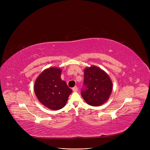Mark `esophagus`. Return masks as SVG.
<instances>
[{
	"label": "esophagus",
	"mask_w": 150,
	"mask_h": 150,
	"mask_svg": "<svg viewBox=\"0 0 150 150\" xmlns=\"http://www.w3.org/2000/svg\"><path fill=\"white\" fill-rule=\"evenodd\" d=\"M78 87H77L76 86H75L74 88H72V90H73V91H74V92H76V91H78Z\"/></svg>",
	"instance_id": "obj_1"
}]
</instances>
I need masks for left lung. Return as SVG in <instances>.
Wrapping results in <instances>:
<instances>
[{"mask_svg": "<svg viewBox=\"0 0 150 150\" xmlns=\"http://www.w3.org/2000/svg\"><path fill=\"white\" fill-rule=\"evenodd\" d=\"M112 90V81L103 70L94 66L84 69L81 94L88 105L93 106L103 105L108 100Z\"/></svg>", "mask_w": 150, "mask_h": 150, "instance_id": "1", "label": "left lung"}]
</instances>
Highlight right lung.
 Here are the masks:
<instances>
[{
    "label": "right lung",
    "mask_w": 150,
    "mask_h": 150,
    "mask_svg": "<svg viewBox=\"0 0 150 150\" xmlns=\"http://www.w3.org/2000/svg\"><path fill=\"white\" fill-rule=\"evenodd\" d=\"M61 69L49 68L39 75L34 91L41 103L50 109L58 110L66 105L72 90L61 79Z\"/></svg>",
    "instance_id": "obj_1"
}]
</instances>
